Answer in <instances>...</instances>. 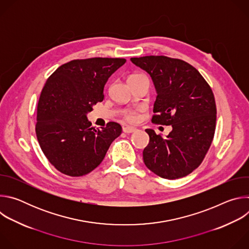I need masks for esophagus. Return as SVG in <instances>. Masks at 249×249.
<instances>
[{"instance_id": "esophagus-1", "label": "esophagus", "mask_w": 249, "mask_h": 249, "mask_svg": "<svg viewBox=\"0 0 249 249\" xmlns=\"http://www.w3.org/2000/svg\"><path fill=\"white\" fill-rule=\"evenodd\" d=\"M136 131V128L134 127H123V132L126 134H131Z\"/></svg>"}]
</instances>
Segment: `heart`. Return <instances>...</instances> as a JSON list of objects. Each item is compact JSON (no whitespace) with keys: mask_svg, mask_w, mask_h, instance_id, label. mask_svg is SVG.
I'll return each mask as SVG.
<instances>
[{"mask_svg":"<svg viewBox=\"0 0 249 249\" xmlns=\"http://www.w3.org/2000/svg\"><path fill=\"white\" fill-rule=\"evenodd\" d=\"M144 78H147L145 75L143 74H133L131 75L129 78H128V81H136V80H140V79H144ZM124 116L125 118L130 121V122H134L137 120V111L135 110H128L124 113Z\"/></svg>","mask_w":249,"mask_h":249,"instance_id":"1","label":"heart"}]
</instances>
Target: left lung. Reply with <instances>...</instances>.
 Segmentation results:
<instances>
[{
	"label": "left lung",
	"instance_id": "8db88e82",
	"mask_svg": "<svg viewBox=\"0 0 249 249\" xmlns=\"http://www.w3.org/2000/svg\"><path fill=\"white\" fill-rule=\"evenodd\" d=\"M157 89L152 122L171 125L162 138L152 129L143 151L146 166L165 179L186 176L203 161L215 135L217 108L211 87L187 62L166 56L131 58Z\"/></svg>",
	"mask_w": 249,
	"mask_h": 249
}]
</instances>
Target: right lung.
Instances as JSON below:
<instances>
[{
    "label": "right lung",
    "instance_id": "right-lung-1",
    "mask_svg": "<svg viewBox=\"0 0 249 249\" xmlns=\"http://www.w3.org/2000/svg\"><path fill=\"white\" fill-rule=\"evenodd\" d=\"M125 62L101 57L73 60L48 78L37 104L35 132L43 154L60 172L73 177L89 173L120 136L118 123L94 129L87 114L103 100L104 85Z\"/></svg>",
    "mask_w": 249,
    "mask_h": 249
}]
</instances>
